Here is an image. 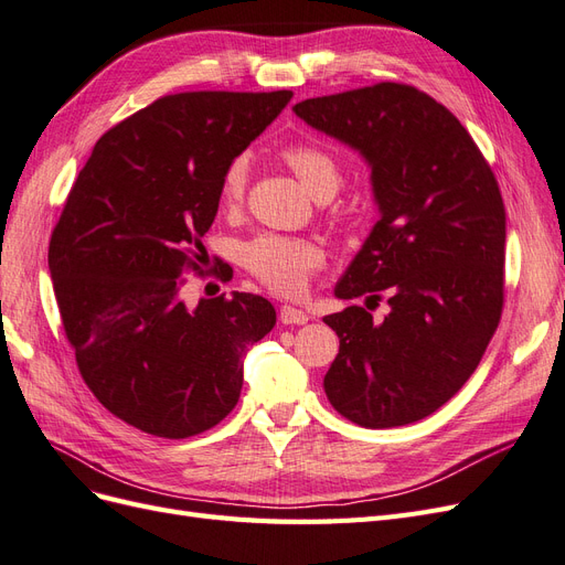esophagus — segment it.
I'll list each match as a JSON object with an SVG mask.
<instances>
[{"label": "esophagus", "mask_w": 565, "mask_h": 565, "mask_svg": "<svg viewBox=\"0 0 565 565\" xmlns=\"http://www.w3.org/2000/svg\"><path fill=\"white\" fill-rule=\"evenodd\" d=\"M280 322L282 324H306L309 322V316H306L301 309H295V306H280Z\"/></svg>", "instance_id": "1"}]
</instances>
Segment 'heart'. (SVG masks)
Wrapping results in <instances>:
<instances>
[{"label": "heart", "mask_w": 565, "mask_h": 565, "mask_svg": "<svg viewBox=\"0 0 565 565\" xmlns=\"http://www.w3.org/2000/svg\"><path fill=\"white\" fill-rule=\"evenodd\" d=\"M285 164L316 200L332 198L341 185V164L328 148L318 143H295L282 150ZM249 183V158L237 156L224 174L221 195L233 204L241 200ZM245 264L266 287L278 295H299L309 285L313 270L322 264V249L295 237L264 235L245 247Z\"/></svg>", "instance_id": "1"}]
</instances>
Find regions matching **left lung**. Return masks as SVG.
<instances>
[{
  "instance_id": "obj_1",
  "label": "left lung",
  "mask_w": 565,
  "mask_h": 565,
  "mask_svg": "<svg viewBox=\"0 0 565 565\" xmlns=\"http://www.w3.org/2000/svg\"><path fill=\"white\" fill-rule=\"evenodd\" d=\"M292 110L365 160L380 212L334 297L367 303L386 292L388 313L374 322L349 306L322 318L339 337L324 393L365 429L419 422L465 386L498 330L507 241L498 181L459 119L407 84Z\"/></svg>"
}]
</instances>
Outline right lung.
Here are the masks:
<instances>
[{
	"instance_id": "1",
	"label": "right lung",
	"mask_w": 565,
	"mask_h": 565,
	"mask_svg": "<svg viewBox=\"0 0 565 565\" xmlns=\"http://www.w3.org/2000/svg\"><path fill=\"white\" fill-rule=\"evenodd\" d=\"M292 92L158 98L104 134L49 243L77 367L100 405L160 438L212 429L241 398L247 349L276 324L259 295L181 299L228 164Z\"/></svg>"
}]
</instances>
